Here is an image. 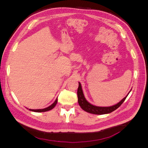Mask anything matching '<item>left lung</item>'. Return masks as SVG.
Returning a JSON list of instances; mask_svg holds the SVG:
<instances>
[{"instance_id": "left-lung-1", "label": "left lung", "mask_w": 148, "mask_h": 148, "mask_svg": "<svg viewBox=\"0 0 148 148\" xmlns=\"http://www.w3.org/2000/svg\"><path fill=\"white\" fill-rule=\"evenodd\" d=\"M79 86L77 91V95H78V102L79 106L82 107V109L84 110V111L87 112L88 113H91L93 114H96V115H103V114H109L112 112L114 111L119 107L122 105V103L124 102V101L126 99L127 96L131 90L130 91L127 96H125L123 99L121 100L117 104H115L114 106H112L110 107H99V106H94L91 104H90L89 102L87 101V100L85 98L84 94L83 92V89L82 87V84L79 82Z\"/></svg>"}]
</instances>
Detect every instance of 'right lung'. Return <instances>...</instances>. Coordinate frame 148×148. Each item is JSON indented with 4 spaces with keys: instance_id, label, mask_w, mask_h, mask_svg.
Returning <instances> with one entry per match:
<instances>
[{
    "instance_id": "right-lung-1",
    "label": "right lung",
    "mask_w": 148,
    "mask_h": 148,
    "mask_svg": "<svg viewBox=\"0 0 148 148\" xmlns=\"http://www.w3.org/2000/svg\"><path fill=\"white\" fill-rule=\"evenodd\" d=\"M57 101L58 100H57V99L55 101V102H53L52 104H51L50 106L46 107V108H44V109H29V110H31V111H33V112H43L49 111V110L52 109L53 107H54L56 106L57 103Z\"/></svg>"
}]
</instances>
